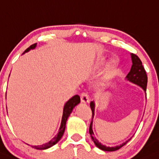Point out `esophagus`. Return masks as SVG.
<instances>
[{"label": "esophagus", "instance_id": "1", "mask_svg": "<svg viewBox=\"0 0 159 159\" xmlns=\"http://www.w3.org/2000/svg\"><path fill=\"white\" fill-rule=\"evenodd\" d=\"M80 98H81V101L83 104H87V103H89V99L87 93H81V95H80Z\"/></svg>", "mask_w": 159, "mask_h": 159}]
</instances>
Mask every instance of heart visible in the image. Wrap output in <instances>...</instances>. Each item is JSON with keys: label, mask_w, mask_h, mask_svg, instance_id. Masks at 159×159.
<instances>
[{"label": "heart", "mask_w": 159, "mask_h": 159, "mask_svg": "<svg viewBox=\"0 0 159 159\" xmlns=\"http://www.w3.org/2000/svg\"><path fill=\"white\" fill-rule=\"evenodd\" d=\"M104 60L103 59L101 61V64H104ZM118 68V61H113L109 66L107 67L106 70H105L104 76H103L102 79L101 81V87L102 88L106 87L112 82L113 78H115L116 75V72H117Z\"/></svg>", "instance_id": "heart-1"}]
</instances>
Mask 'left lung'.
Returning <instances> with one entry per match:
<instances>
[{"label":"left lung","mask_w":159,"mask_h":159,"mask_svg":"<svg viewBox=\"0 0 159 159\" xmlns=\"http://www.w3.org/2000/svg\"><path fill=\"white\" fill-rule=\"evenodd\" d=\"M132 57V61H133V65L131 66V70L129 71V73L127 74V80L129 81L132 82V83L135 84H137L142 88L146 92L147 89V72L145 71L144 66L142 65V62L140 60V58L137 56L135 54H131ZM147 98V96H146ZM90 107L92 110V113H93V116H92V121L91 124L89 125V134H90V136L93 139V141H94L95 146L98 147L101 150H104V151H116L120 149L124 145H125L129 141L130 139L126 141V142L123 143V144L119 145V146L116 147H107L105 145H103L101 143L99 142V141L97 140L96 138L94 136V133H93V116H94V110H95V104L93 101H92L90 103Z\"/></svg>","instance_id":"obj_1"}]
</instances>
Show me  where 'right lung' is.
<instances>
[{
  "mask_svg": "<svg viewBox=\"0 0 159 159\" xmlns=\"http://www.w3.org/2000/svg\"><path fill=\"white\" fill-rule=\"evenodd\" d=\"M35 47H36V43H34V44L30 46V47H28V48L24 51V52H26L30 51V49L35 48ZM79 103H80L79 95H75V96L72 97V98H70V100H69L64 105L61 127H60V129H59V131H58L57 135H55V136L53 138V139H52L50 141H49L48 143H46V144H42V145H39V146H32V147H33V148L37 149V150H45V149L49 148V147H51L52 146H53V145H55V144H56V143L58 142V141L61 139V137L63 136V135H64L65 127H66V120H67L68 117L70 116V115L72 112L73 108L76 106V105H78V104H79Z\"/></svg>",
  "mask_w": 159,
  "mask_h": 159,
  "instance_id": "add662e5",
  "label": "right lung"
}]
</instances>
